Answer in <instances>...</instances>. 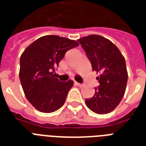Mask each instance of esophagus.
I'll return each mask as SVG.
<instances>
[{
	"mask_svg": "<svg viewBox=\"0 0 146 146\" xmlns=\"http://www.w3.org/2000/svg\"><path fill=\"white\" fill-rule=\"evenodd\" d=\"M74 84L76 85V86H82V84H81V83H80V82H74Z\"/></svg>",
	"mask_w": 146,
	"mask_h": 146,
	"instance_id": "1",
	"label": "esophagus"
}]
</instances>
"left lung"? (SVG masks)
I'll return each instance as SVG.
<instances>
[{"mask_svg":"<svg viewBox=\"0 0 146 146\" xmlns=\"http://www.w3.org/2000/svg\"><path fill=\"white\" fill-rule=\"evenodd\" d=\"M91 62L99 86L93 97L86 99L91 111L98 114L110 113L120 104L126 91L128 73L125 58L117 47L101 35H91L77 40Z\"/></svg>","mask_w":146,"mask_h":146,"instance_id":"8db88e82","label":"left lung"}]
</instances>
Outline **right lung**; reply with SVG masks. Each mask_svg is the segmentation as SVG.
Segmentation results:
<instances>
[{
	"instance_id": "right-lung-1",
	"label": "right lung",
	"mask_w": 146,
	"mask_h": 146,
	"mask_svg": "<svg viewBox=\"0 0 146 146\" xmlns=\"http://www.w3.org/2000/svg\"><path fill=\"white\" fill-rule=\"evenodd\" d=\"M78 45L74 40L44 35L22 54L19 80L26 98L38 111L51 113L64 105L73 81L60 82L54 72L66 51Z\"/></svg>"
}]
</instances>
